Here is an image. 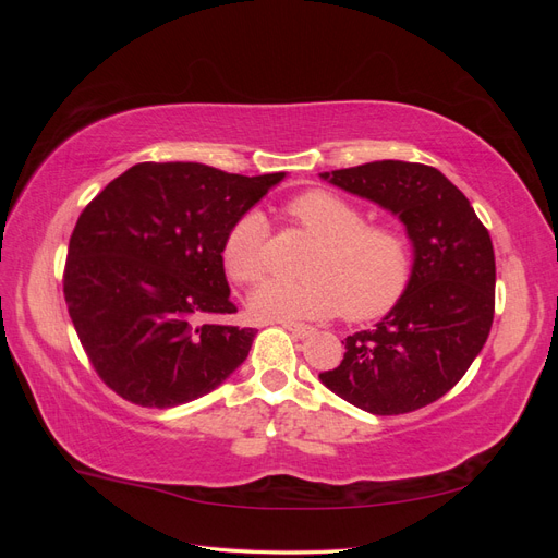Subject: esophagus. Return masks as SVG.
Returning a JSON list of instances; mask_svg holds the SVG:
<instances>
[{
	"label": "esophagus",
	"instance_id": "obj_1",
	"mask_svg": "<svg viewBox=\"0 0 558 558\" xmlns=\"http://www.w3.org/2000/svg\"><path fill=\"white\" fill-rule=\"evenodd\" d=\"M279 324L289 332H293L295 337H302V340H305V337H310V335H314V328L305 326V324H291V320H279Z\"/></svg>",
	"mask_w": 558,
	"mask_h": 558
}]
</instances>
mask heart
Listing matches in <instances>:
<instances>
[{
	"mask_svg": "<svg viewBox=\"0 0 558 558\" xmlns=\"http://www.w3.org/2000/svg\"><path fill=\"white\" fill-rule=\"evenodd\" d=\"M289 216L318 242L305 281L267 279L248 298L263 320H310L344 314L367 320L391 312L412 272L404 234L365 226V214L330 191H307L289 205ZM223 267L232 281L256 283L267 272V221L260 211L238 218L223 242Z\"/></svg>",
	"mask_w": 558,
	"mask_h": 558,
	"instance_id": "1",
	"label": "heart"
}]
</instances>
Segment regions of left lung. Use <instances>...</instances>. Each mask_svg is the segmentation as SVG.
Segmentation results:
<instances>
[{
  "mask_svg": "<svg viewBox=\"0 0 558 558\" xmlns=\"http://www.w3.org/2000/svg\"><path fill=\"white\" fill-rule=\"evenodd\" d=\"M324 181L398 216L412 272L373 330L349 335L342 363L318 379L369 414H404L442 398L482 351L494 324L496 258L468 197L435 167L402 160L320 172Z\"/></svg>",
  "mask_w": 558,
  "mask_h": 558,
  "instance_id": "left-lung-1",
  "label": "left lung"
}]
</instances>
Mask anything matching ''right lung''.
Wrapping results in <instances>:
<instances>
[{"instance_id":"right-lung-1","label":"right lung","mask_w":558,"mask_h":558,"mask_svg":"<svg viewBox=\"0 0 558 558\" xmlns=\"http://www.w3.org/2000/svg\"><path fill=\"white\" fill-rule=\"evenodd\" d=\"M199 162H140L78 216L64 300L102 381L142 408L207 396L238 369L256 330L205 324L234 314L228 230L283 181Z\"/></svg>"}]
</instances>
